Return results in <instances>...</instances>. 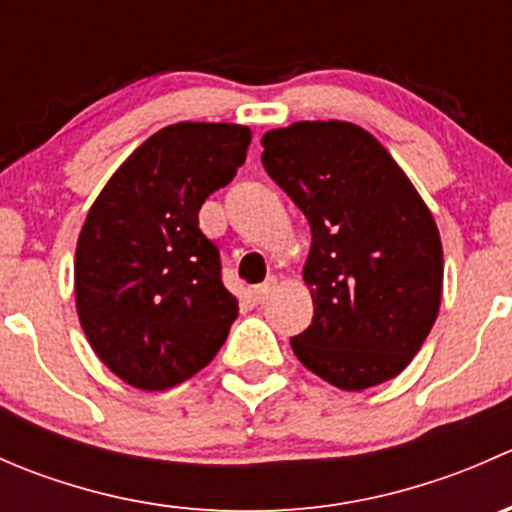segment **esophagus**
I'll return each mask as SVG.
<instances>
[{"mask_svg": "<svg viewBox=\"0 0 512 512\" xmlns=\"http://www.w3.org/2000/svg\"><path fill=\"white\" fill-rule=\"evenodd\" d=\"M275 287H277V277H267L265 282H262V285H255V287H250V297H252V302H257V304H262L265 302L267 297H270L272 292H275Z\"/></svg>", "mask_w": 512, "mask_h": 512, "instance_id": "esophagus-1", "label": "esophagus"}]
</instances>
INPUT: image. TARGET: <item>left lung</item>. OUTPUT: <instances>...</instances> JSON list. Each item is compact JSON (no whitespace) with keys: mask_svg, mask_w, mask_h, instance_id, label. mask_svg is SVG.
<instances>
[{"mask_svg":"<svg viewBox=\"0 0 512 512\" xmlns=\"http://www.w3.org/2000/svg\"><path fill=\"white\" fill-rule=\"evenodd\" d=\"M262 165L312 230L314 317L297 359L344 391L394 379L438 317L443 250L426 203L371 133L302 121L265 133Z\"/></svg>","mask_w":512,"mask_h":512,"instance_id":"obj_1","label":"left lung"}]
</instances>
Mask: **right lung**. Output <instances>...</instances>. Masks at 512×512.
Here are the masks:
<instances>
[{"label": "right lung", "instance_id": "obj_1", "mask_svg": "<svg viewBox=\"0 0 512 512\" xmlns=\"http://www.w3.org/2000/svg\"><path fill=\"white\" fill-rule=\"evenodd\" d=\"M247 146L250 131L235 123L165 126L91 205L76 245V309L98 359L136 389L198 374L237 319L198 213L235 178Z\"/></svg>", "mask_w": 512, "mask_h": 512}]
</instances>
